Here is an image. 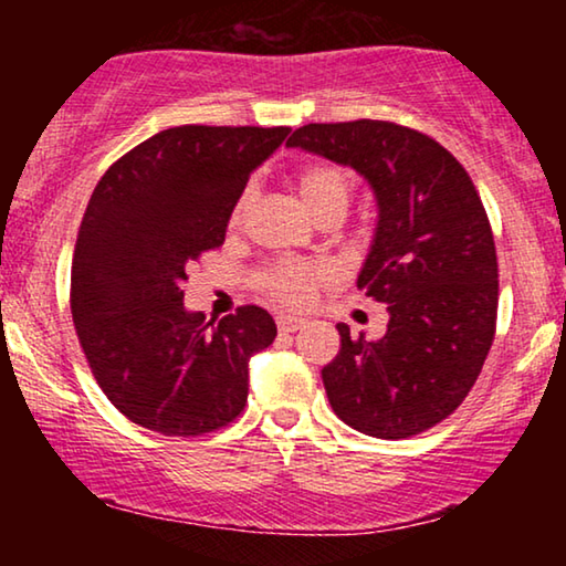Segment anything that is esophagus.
I'll return each instance as SVG.
<instances>
[{
    "label": "esophagus",
    "mask_w": 566,
    "mask_h": 566,
    "mask_svg": "<svg viewBox=\"0 0 566 566\" xmlns=\"http://www.w3.org/2000/svg\"><path fill=\"white\" fill-rule=\"evenodd\" d=\"M301 327H304V319H301V316H293V314L277 316V329H281L283 335H291V332H296Z\"/></svg>",
    "instance_id": "1"
}]
</instances>
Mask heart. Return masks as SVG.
I'll return each instance as SVG.
<instances>
[{"label": "heart", "mask_w": 566, "mask_h": 566, "mask_svg": "<svg viewBox=\"0 0 566 566\" xmlns=\"http://www.w3.org/2000/svg\"><path fill=\"white\" fill-rule=\"evenodd\" d=\"M247 196H250V190L239 198L237 213L244 208ZM298 196L308 208V213L322 203H327V200H347V177L339 172L337 167H306L304 172L298 175ZM316 277H319V270L301 265V262H281V265L270 268V273L265 277V289L273 293L277 301H283V304L301 306L312 298Z\"/></svg>", "instance_id": "obj_1"}]
</instances>
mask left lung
Listing matches in <instances>:
<instances>
[{"instance_id": "1", "label": "left lung", "mask_w": 566, "mask_h": 566, "mask_svg": "<svg viewBox=\"0 0 566 566\" xmlns=\"http://www.w3.org/2000/svg\"><path fill=\"white\" fill-rule=\"evenodd\" d=\"M285 146L355 169L376 200L355 285L386 304L389 327L368 343L337 324L329 405L370 438L417 436L467 399L494 339L497 252L474 182L438 142L389 120L308 123Z\"/></svg>"}]
</instances>
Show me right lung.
I'll return each instance as SVG.
<instances>
[{
  "instance_id": "obj_1",
  "label": "right lung",
  "mask_w": 566,
  "mask_h": 566,
  "mask_svg": "<svg viewBox=\"0 0 566 566\" xmlns=\"http://www.w3.org/2000/svg\"><path fill=\"white\" fill-rule=\"evenodd\" d=\"M291 128L177 126L146 138L103 175L72 262V316L99 389L130 422L200 436L244 409L250 358L273 345L265 308L216 327L185 308L200 252L223 244L231 211Z\"/></svg>"
}]
</instances>
